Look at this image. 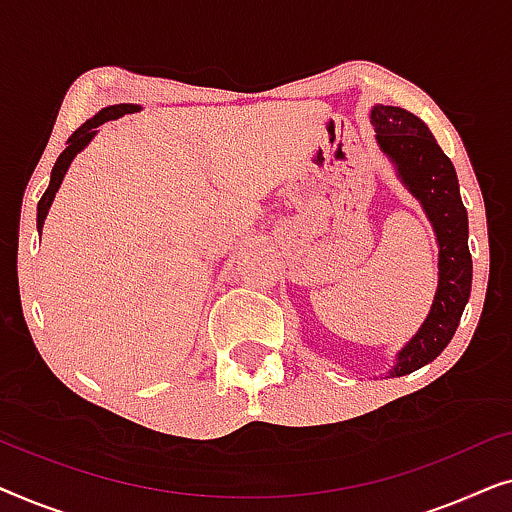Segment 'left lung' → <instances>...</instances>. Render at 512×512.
<instances>
[{
  "instance_id": "8db88e82",
  "label": "left lung",
  "mask_w": 512,
  "mask_h": 512,
  "mask_svg": "<svg viewBox=\"0 0 512 512\" xmlns=\"http://www.w3.org/2000/svg\"><path fill=\"white\" fill-rule=\"evenodd\" d=\"M377 144L396 165L398 177L429 216L438 240V289L429 317L396 354L391 377L426 366L447 347L471 296L473 261L468 251V214L457 172L422 118L401 107L377 104L370 111Z\"/></svg>"
}]
</instances>
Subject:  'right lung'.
<instances>
[{"instance_id":"1","label":"right lung","mask_w":512,"mask_h":512,"mask_svg":"<svg viewBox=\"0 0 512 512\" xmlns=\"http://www.w3.org/2000/svg\"><path fill=\"white\" fill-rule=\"evenodd\" d=\"M139 109H142L139 104H114V107H104L102 111H97V114L90 118V121L83 123L72 137L67 139V149L60 153L58 160H55L53 172H51V184H48L46 193L41 195V200L37 205V230H39V233H41V228H44V219H46L48 209H51L55 193H58L62 179H65V174L69 170V165H72L76 153L86 149V146L90 144V139L97 135V128H100L102 123L116 121V118H121L125 114H135V111H139Z\"/></svg>"}]
</instances>
